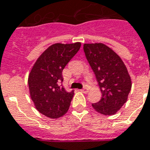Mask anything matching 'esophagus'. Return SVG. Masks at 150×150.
Returning a JSON list of instances; mask_svg holds the SVG:
<instances>
[{"instance_id":"1","label":"esophagus","mask_w":150,"mask_h":150,"mask_svg":"<svg viewBox=\"0 0 150 150\" xmlns=\"http://www.w3.org/2000/svg\"><path fill=\"white\" fill-rule=\"evenodd\" d=\"M88 90H89V89H88V87H84V88L82 89L81 91H83V92H84V93H88Z\"/></svg>"}]
</instances>
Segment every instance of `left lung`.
Returning <instances> with one entry per match:
<instances>
[{
    "label": "left lung",
    "mask_w": 150,
    "mask_h": 150,
    "mask_svg": "<svg viewBox=\"0 0 150 150\" xmlns=\"http://www.w3.org/2000/svg\"><path fill=\"white\" fill-rule=\"evenodd\" d=\"M85 55L100 88V100L92 104L105 116L116 113L128 99L132 88L131 78L120 56L103 43L84 44Z\"/></svg>",
    "instance_id": "obj_1"
}]
</instances>
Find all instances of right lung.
Segmentation results:
<instances>
[{
	"label": "right lung",
	"mask_w": 150,
	"mask_h": 150,
	"mask_svg": "<svg viewBox=\"0 0 150 150\" xmlns=\"http://www.w3.org/2000/svg\"><path fill=\"white\" fill-rule=\"evenodd\" d=\"M80 42L55 43L39 56L28 78L30 94L37 110L56 119L68 110L74 91H67L62 83V70L75 55Z\"/></svg>",
	"instance_id": "add662e5"
}]
</instances>
